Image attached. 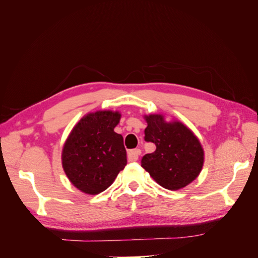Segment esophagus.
Wrapping results in <instances>:
<instances>
[{
    "label": "esophagus",
    "mask_w": 258,
    "mask_h": 258,
    "mask_svg": "<svg viewBox=\"0 0 258 258\" xmlns=\"http://www.w3.org/2000/svg\"><path fill=\"white\" fill-rule=\"evenodd\" d=\"M141 155V150L140 148H135V150H130L128 152V160L129 161H137L139 159V156Z\"/></svg>",
    "instance_id": "1"
}]
</instances>
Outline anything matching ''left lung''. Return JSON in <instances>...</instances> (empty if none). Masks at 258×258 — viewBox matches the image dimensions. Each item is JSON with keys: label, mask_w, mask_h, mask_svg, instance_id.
Returning <instances> with one entry per match:
<instances>
[{"label": "left lung", "mask_w": 258, "mask_h": 258, "mask_svg": "<svg viewBox=\"0 0 258 258\" xmlns=\"http://www.w3.org/2000/svg\"><path fill=\"white\" fill-rule=\"evenodd\" d=\"M144 140L156 145L142 157L141 166L163 188H183L196 178L204 165L199 140L182 122H166L162 115L145 116Z\"/></svg>", "instance_id": "left-lung-1"}]
</instances>
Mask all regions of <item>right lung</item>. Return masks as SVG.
<instances>
[{
	"label": "right lung",
	"mask_w": 258,
	"mask_h": 258,
	"mask_svg": "<svg viewBox=\"0 0 258 258\" xmlns=\"http://www.w3.org/2000/svg\"><path fill=\"white\" fill-rule=\"evenodd\" d=\"M118 112L86 115L70 134L62 151V167L71 183L83 192L97 195L114 182L127 165L121 135L114 128Z\"/></svg>",
	"instance_id": "add662e5"
}]
</instances>
